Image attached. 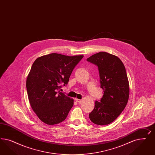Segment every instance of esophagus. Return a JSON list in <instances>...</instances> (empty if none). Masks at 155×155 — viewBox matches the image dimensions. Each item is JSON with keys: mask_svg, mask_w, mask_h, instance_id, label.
Segmentation results:
<instances>
[{"mask_svg": "<svg viewBox=\"0 0 155 155\" xmlns=\"http://www.w3.org/2000/svg\"><path fill=\"white\" fill-rule=\"evenodd\" d=\"M76 100V101L78 102V103H81L82 102V99H75Z\"/></svg>", "mask_w": 155, "mask_h": 155, "instance_id": "esophagus-1", "label": "esophagus"}]
</instances>
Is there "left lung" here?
Returning <instances> with one entry per match:
<instances>
[{"instance_id":"obj_1","label":"left lung","mask_w":155,"mask_h":155,"mask_svg":"<svg viewBox=\"0 0 155 155\" xmlns=\"http://www.w3.org/2000/svg\"><path fill=\"white\" fill-rule=\"evenodd\" d=\"M87 61L98 68L101 87L103 90L100 102H95L89 114L90 120L97 125L114 121L127 105L130 87L125 66L117 56L104 52L94 54Z\"/></svg>"}]
</instances>
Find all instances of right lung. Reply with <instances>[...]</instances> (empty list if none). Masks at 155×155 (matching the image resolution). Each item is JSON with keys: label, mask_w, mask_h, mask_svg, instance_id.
<instances>
[{"label": "right lung", "mask_w": 155, "mask_h": 155, "mask_svg": "<svg viewBox=\"0 0 155 155\" xmlns=\"http://www.w3.org/2000/svg\"><path fill=\"white\" fill-rule=\"evenodd\" d=\"M83 55L68 56L51 53L38 58L28 74L26 87L31 106L44 123L54 125L63 122L74 100L58 91L65 86Z\"/></svg>", "instance_id": "obj_1"}]
</instances>
